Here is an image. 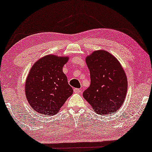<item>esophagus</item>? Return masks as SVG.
Listing matches in <instances>:
<instances>
[{
	"label": "esophagus",
	"instance_id": "34e87169",
	"mask_svg": "<svg viewBox=\"0 0 152 152\" xmlns=\"http://www.w3.org/2000/svg\"><path fill=\"white\" fill-rule=\"evenodd\" d=\"M74 93H76V94H80L81 93L80 89H76V88H75V89H74Z\"/></svg>",
	"mask_w": 152,
	"mask_h": 152
}]
</instances>
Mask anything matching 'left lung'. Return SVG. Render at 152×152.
<instances>
[{
    "label": "left lung",
    "mask_w": 152,
    "mask_h": 152,
    "mask_svg": "<svg viewBox=\"0 0 152 152\" xmlns=\"http://www.w3.org/2000/svg\"><path fill=\"white\" fill-rule=\"evenodd\" d=\"M91 84L83 94L96 113L112 114L123 105L127 91V78L121 64L105 50L94 51L86 56Z\"/></svg>",
    "instance_id": "1"
}]
</instances>
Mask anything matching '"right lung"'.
Segmentation results:
<instances>
[{
    "mask_svg": "<svg viewBox=\"0 0 152 152\" xmlns=\"http://www.w3.org/2000/svg\"><path fill=\"white\" fill-rule=\"evenodd\" d=\"M69 57L49 54L38 59L27 76L25 95L29 104L40 114L55 115L73 94L63 72Z\"/></svg>",
    "mask_w": 152,
    "mask_h": 152,
    "instance_id": "obj_1",
    "label": "right lung"
}]
</instances>
